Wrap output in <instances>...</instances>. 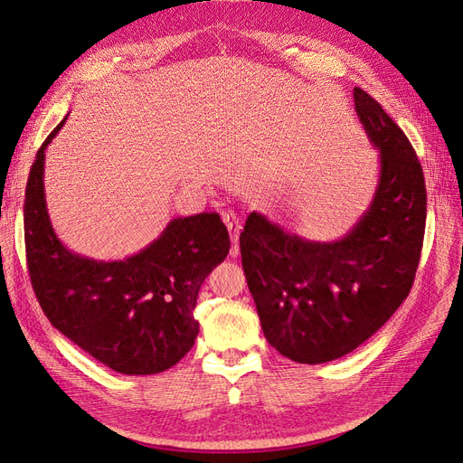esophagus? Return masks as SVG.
<instances>
[{"mask_svg":"<svg viewBox=\"0 0 463 463\" xmlns=\"http://www.w3.org/2000/svg\"><path fill=\"white\" fill-rule=\"evenodd\" d=\"M222 220H223V223H226V228L230 232L232 241H233L232 257H237V253H240V249H237V240H240V233H241L240 216H237L235 213H232V210H226V213H222Z\"/></svg>","mask_w":463,"mask_h":463,"instance_id":"obj_1","label":"esophagus"}]
</instances>
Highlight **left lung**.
<instances>
[{
  "label": "left lung",
  "mask_w": 463,
  "mask_h": 463,
  "mask_svg": "<svg viewBox=\"0 0 463 463\" xmlns=\"http://www.w3.org/2000/svg\"><path fill=\"white\" fill-rule=\"evenodd\" d=\"M359 121L381 156L373 201L344 237L309 241L259 213L240 235L264 338L317 365L354 352L408 298L421 257L427 189L408 137L374 98L354 89Z\"/></svg>",
  "instance_id": "obj_1"
}]
</instances>
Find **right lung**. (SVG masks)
I'll return each mask as SVG.
<instances>
[{
    "label": "right lung",
    "instance_id": "right-lung-1",
    "mask_svg": "<svg viewBox=\"0 0 463 463\" xmlns=\"http://www.w3.org/2000/svg\"><path fill=\"white\" fill-rule=\"evenodd\" d=\"M69 116V114H67ZM24 193V245L42 311L69 340L121 374H156L187 355L199 334L193 311L199 289L230 250L218 214L174 218L150 245L119 260H96L67 249L46 206V148Z\"/></svg>",
    "mask_w": 463,
    "mask_h": 463
}]
</instances>
